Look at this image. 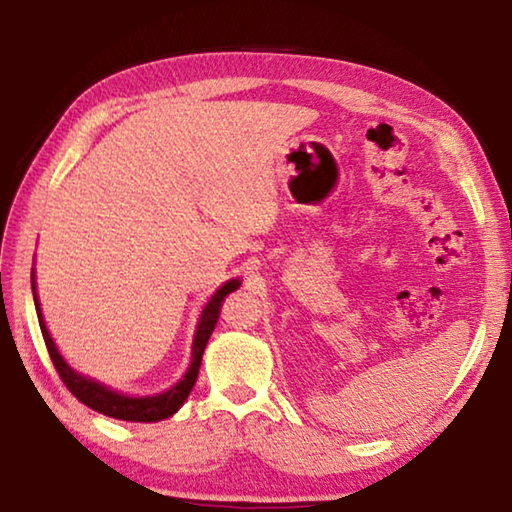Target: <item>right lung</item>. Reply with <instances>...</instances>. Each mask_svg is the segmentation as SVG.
I'll use <instances>...</instances> for the list:
<instances>
[{
    "instance_id": "obj_1",
    "label": "right lung",
    "mask_w": 512,
    "mask_h": 512,
    "mask_svg": "<svg viewBox=\"0 0 512 512\" xmlns=\"http://www.w3.org/2000/svg\"><path fill=\"white\" fill-rule=\"evenodd\" d=\"M31 289H33V300H36L42 339H45L49 357H51V361H54L58 377L63 379V384L69 388V393H72L76 400L83 402L85 406H90L92 411L108 415V418L128 420V422H158V420H164V418H169V415L176 413L189 397V393H192L196 377H198V368H201L205 345H207V341H210V336L216 327V320H219V316H221L223 300L228 293L239 289V280L225 282L223 287L214 293L212 300L207 302V307L203 309L201 320H198V327H196V336H194L192 363H189V370L185 372V377L180 379L176 386L169 388L167 393H160L153 397H128V395L115 393L103 384H99V381L85 379L79 375V372H74L72 368H69L65 359L58 354L56 345H54V341H51V336L45 327V320H42L38 296H36V282H33V277H31Z\"/></svg>"
}]
</instances>
